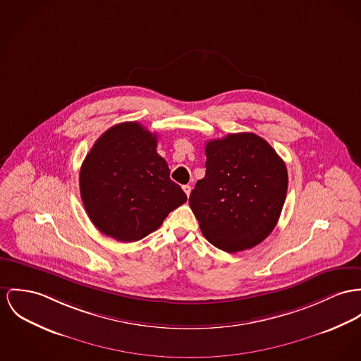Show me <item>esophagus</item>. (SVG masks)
Instances as JSON below:
<instances>
[{
	"label": "esophagus",
	"instance_id": "obj_1",
	"mask_svg": "<svg viewBox=\"0 0 361 361\" xmlns=\"http://www.w3.org/2000/svg\"><path fill=\"white\" fill-rule=\"evenodd\" d=\"M183 190H184V192L187 194V196H190V194H191V190H192V188H191V185H188V184H187V185H183Z\"/></svg>",
	"mask_w": 361,
	"mask_h": 361
}]
</instances>
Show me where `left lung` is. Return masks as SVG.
Returning <instances> with one entry per match:
<instances>
[{"instance_id": "left-lung-1", "label": "left lung", "mask_w": 361, "mask_h": 361, "mask_svg": "<svg viewBox=\"0 0 361 361\" xmlns=\"http://www.w3.org/2000/svg\"><path fill=\"white\" fill-rule=\"evenodd\" d=\"M288 185L276 151L254 133H233L206 144V174L190 206L203 236L217 249H252L278 224Z\"/></svg>"}]
</instances>
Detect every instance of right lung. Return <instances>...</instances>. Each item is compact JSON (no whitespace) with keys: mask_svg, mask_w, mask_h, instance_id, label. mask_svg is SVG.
Returning a JSON list of instances; mask_svg holds the SVG:
<instances>
[{"mask_svg":"<svg viewBox=\"0 0 361 361\" xmlns=\"http://www.w3.org/2000/svg\"><path fill=\"white\" fill-rule=\"evenodd\" d=\"M157 145L155 133L139 122H123L106 130L83 161L85 210L100 232L118 242L145 238L187 202Z\"/></svg>","mask_w":361,"mask_h":361,"instance_id":"add662e5","label":"right lung"}]
</instances>
